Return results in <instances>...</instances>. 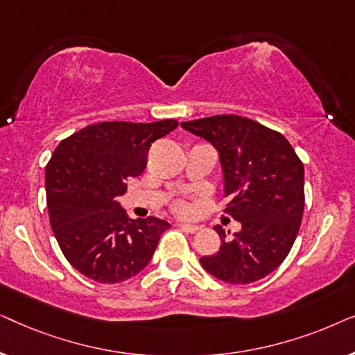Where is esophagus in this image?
I'll return each instance as SVG.
<instances>
[{"mask_svg": "<svg viewBox=\"0 0 355 355\" xmlns=\"http://www.w3.org/2000/svg\"><path fill=\"white\" fill-rule=\"evenodd\" d=\"M179 227H181L184 232H189V234H196V232L200 231V226L187 225V223H181V225H179Z\"/></svg>", "mask_w": 355, "mask_h": 355, "instance_id": "obj_1", "label": "esophagus"}]
</instances>
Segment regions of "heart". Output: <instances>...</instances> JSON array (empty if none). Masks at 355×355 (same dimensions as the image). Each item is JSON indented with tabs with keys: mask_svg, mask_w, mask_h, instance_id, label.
Listing matches in <instances>:
<instances>
[{
	"mask_svg": "<svg viewBox=\"0 0 355 355\" xmlns=\"http://www.w3.org/2000/svg\"><path fill=\"white\" fill-rule=\"evenodd\" d=\"M173 210L179 213V215H189L191 213V205L186 200H182V198H179V200L173 202Z\"/></svg>",
	"mask_w": 355,
	"mask_h": 355,
	"instance_id": "b5f03b06",
	"label": "heart"
}]
</instances>
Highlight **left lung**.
<instances>
[{
    "instance_id": "8db88e82",
    "label": "left lung",
    "mask_w": 355,
    "mask_h": 355,
    "mask_svg": "<svg viewBox=\"0 0 355 355\" xmlns=\"http://www.w3.org/2000/svg\"><path fill=\"white\" fill-rule=\"evenodd\" d=\"M181 128L218 150L230 198L225 211L242 225L231 239L215 226L221 247L202 257V266L231 284L265 278L283 263L297 237L305 205L304 163L283 134L244 116L218 114Z\"/></svg>"
}]
</instances>
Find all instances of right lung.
<instances>
[{"instance_id":"1","label":"right lung","mask_w":355,"mask_h":355,"mask_svg":"<svg viewBox=\"0 0 355 355\" xmlns=\"http://www.w3.org/2000/svg\"><path fill=\"white\" fill-rule=\"evenodd\" d=\"M178 128L157 123L105 121L61 140L45 169L50 225L66 260L87 278L123 283L152 260L169 225L148 216L130 220L116 197L124 181L140 176L155 140Z\"/></svg>"}]
</instances>
